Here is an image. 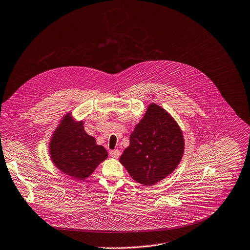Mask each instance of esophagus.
<instances>
[{
  "label": "esophagus",
  "mask_w": 250,
  "mask_h": 250,
  "mask_svg": "<svg viewBox=\"0 0 250 250\" xmlns=\"http://www.w3.org/2000/svg\"><path fill=\"white\" fill-rule=\"evenodd\" d=\"M109 155H110L112 158H118L119 155H120V152H119L118 149L110 150V151H109Z\"/></svg>",
  "instance_id": "esophagus-1"
}]
</instances>
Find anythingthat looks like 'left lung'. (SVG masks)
I'll use <instances>...</instances> for the list:
<instances>
[{
    "instance_id": "8db88e82",
    "label": "left lung",
    "mask_w": 250,
    "mask_h": 250,
    "mask_svg": "<svg viewBox=\"0 0 250 250\" xmlns=\"http://www.w3.org/2000/svg\"><path fill=\"white\" fill-rule=\"evenodd\" d=\"M185 143L182 131L161 106L151 104L130 136V146L120 156L130 176L144 186L155 185L180 163Z\"/></svg>"
}]
</instances>
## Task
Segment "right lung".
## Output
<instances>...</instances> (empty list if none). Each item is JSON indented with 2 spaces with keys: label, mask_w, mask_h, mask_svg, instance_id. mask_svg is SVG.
I'll list each match as a JSON object with an SVG mask.
<instances>
[{
  "label": "right lung",
  "mask_w": 250,
  "mask_h": 250,
  "mask_svg": "<svg viewBox=\"0 0 250 250\" xmlns=\"http://www.w3.org/2000/svg\"><path fill=\"white\" fill-rule=\"evenodd\" d=\"M50 155L58 169L73 179L84 180L107 157V151L85 132L82 121L75 123L66 114L51 139Z\"/></svg>",
  "instance_id": "right-lung-1"
}]
</instances>
